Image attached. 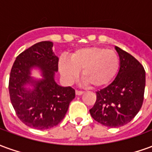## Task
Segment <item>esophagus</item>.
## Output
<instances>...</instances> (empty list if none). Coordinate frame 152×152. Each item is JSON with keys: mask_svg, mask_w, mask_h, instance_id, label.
<instances>
[{"mask_svg": "<svg viewBox=\"0 0 152 152\" xmlns=\"http://www.w3.org/2000/svg\"><path fill=\"white\" fill-rule=\"evenodd\" d=\"M83 91H80V90H76V95H81L83 94Z\"/></svg>", "mask_w": 152, "mask_h": 152, "instance_id": "obj_1", "label": "esophagus"}]
</instances>
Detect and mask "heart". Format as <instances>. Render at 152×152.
Listing matches in <instances>:
<instances>
[{
    "mask_svg": "<svg viewBox=\"0 0 152 152\" xmlns=\"http://www.w3.org/2000/svg\"><path fill=\"white\" fill-rule=\"evenodd\" d=\"M119 68V58L114 50L98 46L81 48L74 51L69 59L59 62V71L67 80L72 81L81 71V79L91 88H100L112 81Z\"/></svg>",
    "mask_w": 152,
    "mask_h": 152,
    "instance_id": "1",
    "label": "heart"
}]
</instances>
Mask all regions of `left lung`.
I'll list each match as a JSON object with an SVG mask.
<instances>
[{
  "mask_svg": "<svg viewBox=\"0 0 152 152\" xmlns=\"http://www.w3.org/2000/svg\"><path fill=\"white\" fill-rule=\"evenodd\" d=\"M115 49L120 58V69L115 80L97 91L95 104L89 110L96 121L115 128L130 122L143 102L146 72L134 56L121 48Z\"/></svg>",
  "mask_w": 152,
  "mask_h": 152,
  "instance_id": "1",
  "label": "left lung"
}]
</instances>
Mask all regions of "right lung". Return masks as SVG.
Instances as JSON below:
<instances>
[{
	"label": "right lung",
	"instance_id": "1",
	"mask_svg": "<svg viewBox=\"0 0 152 152\" xmlns=\"http://www.w3.org/2000/svg\"><path fill=\"white\" fill-rule=\"evenodd\" d=\"M52 47L53 42L41 41L22 52L13 64L9 81L10 101L17 116L26 125L41 130L59 124L76 95L72 87L60 86L54 80L58 58ZM32 68L40 70L41 79L31 76Z\"/></svg>",
	"mask_w": 152,
	"mask_h": 152
}]
</instances>
